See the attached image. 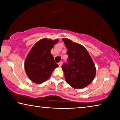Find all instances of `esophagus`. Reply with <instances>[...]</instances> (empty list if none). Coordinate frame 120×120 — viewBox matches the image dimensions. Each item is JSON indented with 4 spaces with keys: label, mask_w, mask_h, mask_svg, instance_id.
I'll use <instances>...</instances> for the list:
<instances>
[{
    "label": "esophagus",
    "mask_w": 120,
    "mask_h": 120,
    "mask_svg": "<svg viewBox=\"0 0 120 120\" xmlns=\"http://www.w3.org/2000/svg\"><path fill=\"white\" fill-rule=\"evenodd\" d=\"M57 64H58L59 67H60V66H61V65H62V62H59V63Z\"/></svg>",
    "instance_id": "esophagus-1"
}]
</instances>
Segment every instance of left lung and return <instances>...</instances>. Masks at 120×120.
I'll return each mask as SVG.
<instances>
[{
    "instance_id": "8db88e82",
    "label": "left lung",
    "mask_w": 120,
    "mask_h": 120,
    "mask_svg": "<svg viewBox=\"0 0 120 120\" xmlns=\"http://www.w3.org/2000/svg\"><path fill=\"white\" fill-rule=\"evenodd\" d=\"M63 40L68 49L67 63L61 66L66 82L75 89L85 87L95 78V64L84 46L68 39Z\"/></svg>"
}]
</instances>
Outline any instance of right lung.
Listing matches in <instances>:
<instances>
[{"label":"right lung","instance_id":"add662e5","mask_svg":"<svg viewBox=\"0 0 120 120\" xmlns=\"http://www.w3.org/2000/svg\"><path fill=\"white\" fill-rule=\"evenodd\" d=\"M58 40L43 39L35 44L25 62V72L29 78L36 84L48 79L54 70L58 67L50 51Z\"/></svg>","mask_w":120,"mask_h":120}]
</instances>
